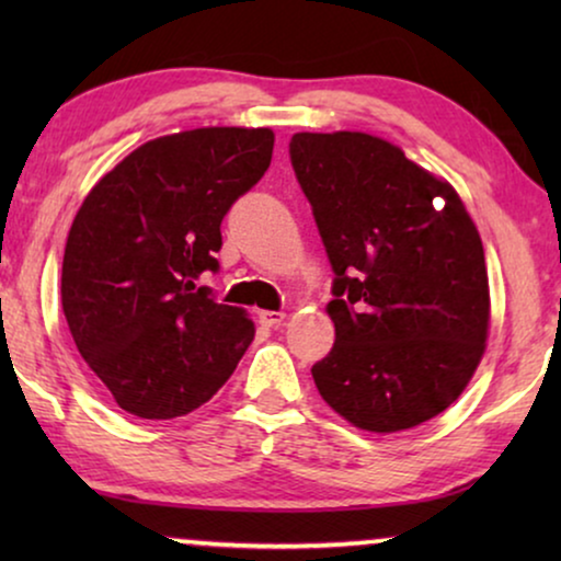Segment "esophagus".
<instances>
[{
	"mask_svg": "<svg viewBox=\"0 0 561 561\" xmlns=\"http://www.w3.org/2000/svg\"><path fill=\"white\" fill-rule=\"evenodd\" d=\"M257 317H260V324L280 327L283 319H286V313H283V311H260Z\"/></svg>",
	"mask_w": 561,
	"mask_h": 561,
	"instance_id": "34e87169",
	"label": "esophagus"
}]
</instances>
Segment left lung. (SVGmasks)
I'll return each instance as SVG.
<instances>
[{"mask_svg": "<svg viewBox=\"0 0 561 561\" xmlns=\"http://www.w3.org/2000/svg\"><path fill=\"white\" fill-rule=\"evenodd\" d=\"M288 152L334 271L336 340L313 382L365 432L424 424L457 401L485 352L478 229L447 181L380 137L298 133Z\"/></svg>", "mask_w": 561, "mask_h": 561, "instance_id": "left-lung-1", "label": "left lung"}]
</instances>
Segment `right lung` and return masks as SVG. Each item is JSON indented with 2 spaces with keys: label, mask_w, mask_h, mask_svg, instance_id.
<instances>
[{
  "label": "right lung",
  "mask_w": 561,
  "mask_h": 561,
  "mask_svg": "<svg viewBox=\"0 0 561 561\" xmlns=\"http://www.w3.org/2000/svg\"><path fill=\"white\" fill-rule=\"evenodd\" d=\"M267 127H202L150 140L83 198L60 296L71 336L122 411L175 419L209 401L250 347L242 309L198 275L219 271L221 219L263 179Z\"/></svg>",
  "instance_id": "add662e5"
}]
</instances>
